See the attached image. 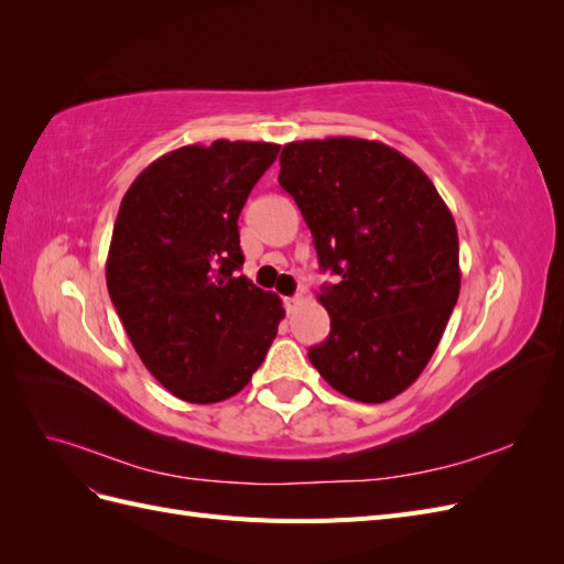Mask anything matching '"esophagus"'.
<instances>
[{
	"label": "esophagus",
	"instance_id": "34e87169",
	"mask_svg": "<svg viewBox=\"0 0 564 564\" xmlns=\"http://www.w3.org/2000/svg\"><path fill=\"white\" fill-rule=\"evenodd\" d=\"M299 301H301V296H289V299H284V308H286L289 313H292V311L296 308V305H299Z\"/></svg>",
	"mask_w": 564,
	"mask_h": 564
}]
</instances>
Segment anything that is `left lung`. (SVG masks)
<instances>
[{"mask_svg":"<svg viewBox=\"0 0 564 564\" xmlns=\"http://www.w3.org/2000/svg\"><path fill=\"white\" fill-rule=\"evenodd\" d=\"M280 185L319 268L340 278L317 296L332 332L308 350L313 367L350 400H392L429 365L458 299L452 212L402 152L348 135L286 143Z\"/></svg>","mask_w":564,"mask_h":564,"instance_id":"obj_1","label":"left lung"}]
</instances>
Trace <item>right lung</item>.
<instances>
[{"mask_svg":"<svg viewBox=\"0 0 564 564\" xmlns=\"http://www.w3.org/2000/svg\"><path fill=\"white\" fill-rule=\"evenodd\" d=\"M280 145H183L145 166L115 220L106 282L148 371L172 395L240 392L284 317L280 296L237 275V218Z\"/></svg>","mask_w":564,"mask_h":564,"instance_id":"obj_1","label":"right lung"}]
</instances>
